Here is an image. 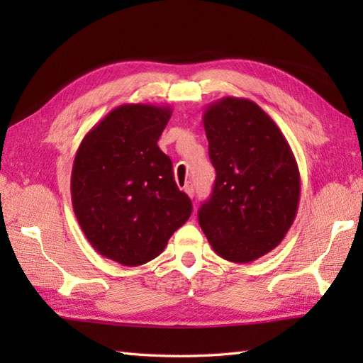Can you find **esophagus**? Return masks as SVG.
Instances as JSON below:
<instances>
[{"instance_id":"34e87169","label":"esophagus","mask_w":363,"mask_h":363,"mask_svg":"<svg viewBox=\"0 0 363 363\" xmlns=\"http://www.w3.org/2000/svg\"><path fill=\"white\" fill-rule=\"evenodd\" d=\"M184 191H186V194H187L190 198H194V195H195V187H194V184H191V182H187L186 186H184Z\"/></svg>"}]
</instances>
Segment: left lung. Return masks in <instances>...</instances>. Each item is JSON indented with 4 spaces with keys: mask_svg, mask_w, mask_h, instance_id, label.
I'll return each mask as SVG.
<instances>
[{
    "mask_svg": "<svg viewBox=\"0 0 363 363\" xmlns=\"http://www.w3.org/2000/svg\"><path fill=\"white\" fill-rule=\"evenodd\" d=\"M217 172L199 226L220 257L248 264L274 250L295 221L296 159L281 129L251 99L226 96L203 115Z\"/></svg>",
    "mask_w": 363,
    "mask_h": 363,
    "instance_id": "8db88e82",
    "label": "left lung"
}]
</instances>
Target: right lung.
Returning a JSON list of instances; mask_svg holds the SVG:
<instances>
[{
    "instance_id": "1",
    "label": "right lung",
    "mask_w": 363,
    "mask_h": 363,
    "mask_svg": "<svg viewBox=\"0 0 363 363\" xmlns=\"http://www.w3.org/2000/svg\"><path fill=\"white\" fill-rule=\"evenodd\" d=\"M169 117L168 106H118L76 151L70 184L76 218L91 248L125 267L156 259L191 213L172 160L157 146Z\"/></svg>"
}]
</instances>
